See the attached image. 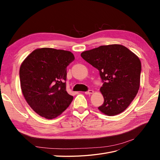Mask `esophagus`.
Masks as SVG:
<instances>
[{"label":"esophagus","mask_w":160,"mask_h":160,"mask_svg":"<svg viewBox=\"0 0 160 160\" xmlns=\"http://www.w3.org/2000/svg\"><path fill=\"white\" fill-rule=\"evenodd\" d=\"M93 90H89L88 91H86V92H85V93L86 94V95H91V94H92V93H93Z\"/></svg>","instance_id":"1"}]
</instances>
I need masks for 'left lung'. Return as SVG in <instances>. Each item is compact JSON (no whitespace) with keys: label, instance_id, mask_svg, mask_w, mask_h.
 Masks as SVG:
<instances>
[{"label":"left lung","instance_id":"obj_1","mask_svg":"<svg viewBox=\"0 0 160 160\" xmlns=\"http://www.w3.org/2000/svg\"><path fill=\"white\" fill-rule=\"evenodd\" d=\"M81 56L99 70L104 83L100 88L104 102L99 110L108 116L124 111L139 88L142 65L139 57L127 47L118 44L83 51Z\"/></svg>","mask_w":160,"mask_h":160}]
</instances>
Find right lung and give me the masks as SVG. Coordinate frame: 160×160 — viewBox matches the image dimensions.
<instances>
[{
	"label": "right lung",
	"instance_id": "right-lung-1",
	"mask_svg": "<svg viewBox=\"0 0 160 160\" xmlns=\"http://www.w3.org/2000/svg\"><path fill=\"white\" fill-rule=\"evenodd\" d=\"M75 59L70 51L41 48L24 60L19 70L24 98L34 111L48 119L59 116L73 97L66 91L67 67Z\"/></svg>",
	"mask_w": 160,
	"mask_h": 160
}]
</instances>
